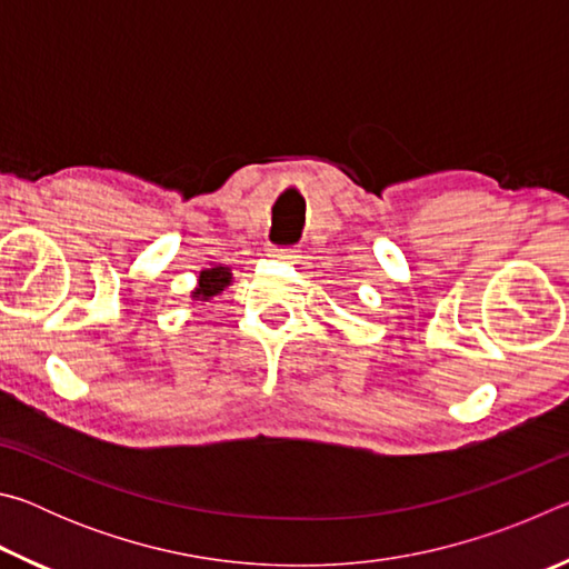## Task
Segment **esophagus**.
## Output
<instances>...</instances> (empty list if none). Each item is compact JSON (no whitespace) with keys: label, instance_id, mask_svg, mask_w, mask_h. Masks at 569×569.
<instances>
[{"label":"esophagus","instance_id":"34e87169","mask_svg":"<svg viewBox=\"0 0 569 569\" xmlns=\"http://www.w3.org/2000/svg\"><path fill=\"white\" fill-rule=\"evenodd\" d=\"M268 256L281 258V261H286V258H293V250L291 248H276V246H271V248H268Z\"/></svg>","mask_w":569,"mask_h":569}]
</instances>
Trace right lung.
Instances as JSON below:
<instances>
[{
  "mask_svg": "<svg viewBox=\"0 0 569 569\" xmlns=\"http://www.w3.org/2000/svg\"><path fill=\"white\" fill-rule=\"evenodd\" d=\"M233 283V273H230L228 266H213L210 263L208 268H203L198 276V286L190 291L192 301H210L213 296H220L226 288Z\"/></svg>",
  "mask_w": 569,
  "mask_h": 569,
  "instance_id": "add662e5",
  "label": "right lung"
}]
</instances>
